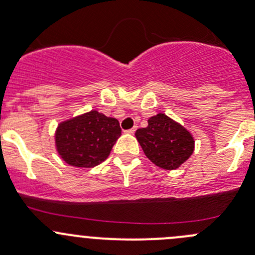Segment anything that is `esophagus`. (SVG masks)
<instances>
[{
    "mask_svg": "<svg viewBox=\"0 0 255 255\" xmlns=\"http://www.w3.org/2000/svg\"><path fill=\"white\" fill-rule=\"evenodd\" d=\"M135 129H137V127H133V128H130V129L126 130V133H128V134H134Z\"/></svg>",
    "mask_w": 255,
    "mask_h": 255,
    "instance_id": "esophagus-1",
    "label": "esophagus"
}]
</instances>
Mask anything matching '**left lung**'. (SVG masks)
<instances>
[{
    "label": "left lung",
    "instance_id": "left-lung-1",
    "mask_svg": "<svg viewBox=\"0 0 255 255\" xmlns=\"http://www.w3.org/2000/svg\"><path fill=\"white\" fill-rule=\"evenodd\" d=\"M135 138L146 158L165 170L179 168L192 155L195 149L191 133L164 113L149 118L145 128L137 129Z\"/></svg>",
    "mask_w": 255,
    "mask_h": 255
}]
</instances>
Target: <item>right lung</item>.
Wrapping results in <instances>:
<instances>
[{
	"label": "right lung",
	"mask_w": 255,
	"mask_h": 255,
	"mask_svg": "<svg viewBox=\"0 0 255 255\" xmlns=\"http://www.w3.org/2000/svg\"><path fill=\"white\" fill-rule=\"evenodd\" d=\"M120 122L90 111L59 123L55 146L60 158L76 168H94L109 158L121 135Z\"/></svg>",
	"instance_id": "1"
}]
</instances>
